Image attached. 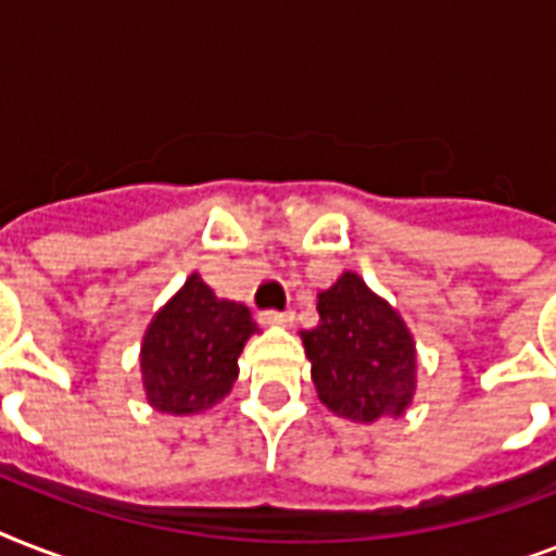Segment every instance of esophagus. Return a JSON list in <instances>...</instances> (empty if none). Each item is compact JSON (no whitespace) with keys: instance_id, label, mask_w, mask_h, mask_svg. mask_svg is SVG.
I'll list each match as a JSON object with an SVG mask.
<instances>
[{"instance_id":"obj_1","label":"esophagus","mask_w":556,"mask_h":556,"mask_svg":"<svg viewBox=\"0 0 556 556\" xmlns=\"http://www.w3.org/2000/svg\"><path fill=\"white\" fill-rule=\"evenodd\" d=\"M262 326H291L294 323V312H277V308H268V312H260Z\"/></svg>"}]
</instances>
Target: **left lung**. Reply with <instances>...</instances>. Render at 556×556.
Returning <instances> with one entry per match:
<instances>
[{
	"label": "left lung",
	"instance_id": "8db88e82",
	"mask_svg": "<svg viewBox=\"0 0 556 556\" xmlns=\"http://www.w3.org/2000/svg\"><path fill=\"white\" fill-rule=\"evenodd\" d=\"M317 312L303 346L323 404L361 424L404 413L415 392V343L397 312L357 274L323 291Z\"/></svg>",
	"mask_w": 556,
	"mask_h": 556
}]
</instances>
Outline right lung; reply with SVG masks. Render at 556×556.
<instances>
[{"label": "right lung", "mask_w": 556, "mask_h": 556, "mask_svg": "<svg viewBox=\"0 0 556 556\" xmlns=\"http://www.w3.org/2000/svg\"><path fill=\"white\" fill-rule=\"evenodd\" d=\"M256 331L251 312L218 300L199 274L169 300L147 329L141 371L147 397L159 413L190 415L230 392L244 340Z\"/></svg>", "instance_id": "right-lung-1"}]
</instances>
